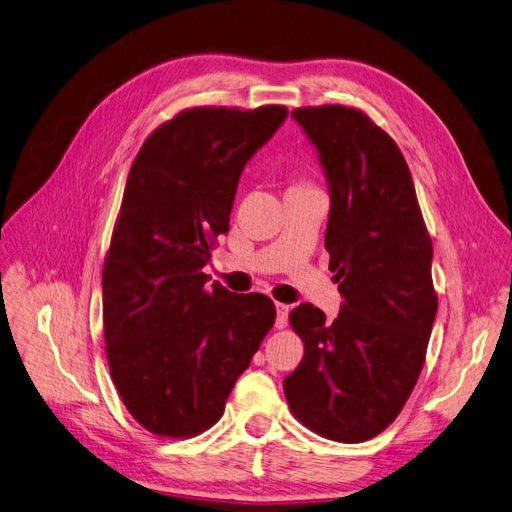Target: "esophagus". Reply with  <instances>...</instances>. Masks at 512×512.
Returning a JSON list of instances; mask_svg holds the SVG:
<instances>
[{
  "label": "esophagus",
  "instance_id": "obj_1",
  "mask_svg": "<svg viewBox=\"0 0 512 512\" xmlns=\"http://www.w3.org/2000/svg\"><path fill=\"white\" fill-rule=\"evenodd\" d=\"M289 321V306L287 304H276V327L283 329Z\"/></svg>",
  "mask_w": 512,
  "mask_h": 512
}]
</instances>
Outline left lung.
<instances>
[{"label":"left lung","mask_w":512,"mask_h":512,"mask_svg":"<svg viewBox=\"0 0 512 512\" xmlns=\"http://www.w3.org/2000/svg\"><path fill=\"white\" fill-rule=\"evenodd\" d=\"M329 191L325 249L342 308L300 304L304 359L285 378L289 408L312 432L361 442L400 415L421 374L438 312L432 240L400 148L364 112L298 108Z\"/></svg>","instance_id":"left-lung-1"}]
</instances>
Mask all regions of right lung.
Listing matches in <instances>:
<instances>
[{
  "label": "right lung",
  "instance_id": "add662e5",
  "mask_svg": "<svg viewBox=\"0 0 512 512\" xmlns=\"http://www.w3.org/2000/svg\"><path fill=\"white\" fill-rule=\"evenodd\" d=\"M285 106L191 108L155 129L129 170L104 263L112 381L140 425L189 438L217 423L276 319L261 293L208 285L238 180L287 119Z\"/></svg>",
  "mask_w": 512,
  "mask_h": 512
}]
</instances>
